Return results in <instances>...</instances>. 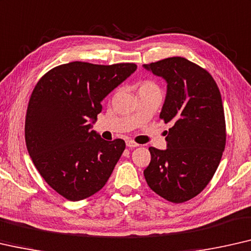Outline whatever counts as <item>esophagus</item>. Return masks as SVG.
<instances>
[{
	"mask_svg": "<svg viewBox=\"0 0 251 251\" xmlns=\"http://www.w3.org/2000/svg\"><path fill=\"white\" fill-rule=\"evenodd\" d=\"M126 145L128 148H130V149H133V148H137L138 147V144L137 143H135V142L134 141H132V140H128L126 142Z\"/></svg>",
	"mask_w": 251,
	"mask_h": 251,
	"instance_id": "1",
	"label": "esophagus"
}]
</instances>
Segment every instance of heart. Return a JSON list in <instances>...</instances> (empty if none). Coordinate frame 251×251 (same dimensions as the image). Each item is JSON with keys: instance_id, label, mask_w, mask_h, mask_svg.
<instances>
[{"instance_id": "heart-1", "label": "heart", "mask_w": 251, "mask_h": 251, "mask_svg": "<svg viewBox=\"0 0 251 251\" xmlns=\"http://www.w3.org/2000/svg\"><path fill=\"white\" fill-rule=\"evenodd\" d=\"M153 88H158L156 85L153 83L151 81H144L142 82L140 84V88H138V91H141V90H147V89H153Z\"/></svg>"}]
</instances>
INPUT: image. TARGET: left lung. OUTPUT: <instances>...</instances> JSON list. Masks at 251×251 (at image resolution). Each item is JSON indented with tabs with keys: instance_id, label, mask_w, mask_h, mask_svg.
<instances>
[{
	"instance_id": "1",
	"label": "left lung",
	"mask_w": 251,
	"mask_h": 251,
	"mask_svg": "<svg viewBox=\"0 0 251 251\" xmlns=\"http://www.w3.org/2000/svg\"><path fill=\"white\" fill-rule=\"evenodd\" d=\"M143 66L167 82L160 118L171 124L167 149L149 148L145 180L164 200L184 203L207 186L221 161L226 140L221 93L206 70L184 57Z\"/></svg>"
}]
</instances>
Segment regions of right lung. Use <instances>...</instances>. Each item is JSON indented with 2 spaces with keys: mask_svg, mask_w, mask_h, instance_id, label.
<instances>
[{
  "mask_svg": "<svg viewBox=\"0 0 251 251\" xmlns=\"http://www.w3.org/2000/svg\"><path fill=\"white\" fill-rule=\"evenodd\" d=\"M136 67L72 62L37 82L25 116V144L45 181L66 200L99 192L124 152V140L104 141L91 127L102 100Z\"/></svg>",
  "mask_w": 251,
  "mask_h": 251,
  "instance_id": "1",
  "label": "right lung"
}]
</instances>
